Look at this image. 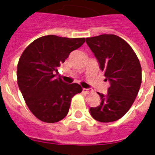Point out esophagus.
Here are the masks:
<instances>
[{
	"label": "esophagus",
	"mask_w": 155,
	"mask_h": 155,
	"mask_svg": "<svg viewBox=\"0 0 155 155\" xmlns=\"http://www.w3.org/2000/svg\"><path fill=\"white\" fill-rule=\"evenodd\" d=\"M93 91V90L91 88H83V92L86 93V94H89Z\"/></svg>",
	"instance_id": "1"
}]
</instances>
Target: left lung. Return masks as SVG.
<instances>
[{
    "mask_svg": "<svg viewBox=\"0 0 155 155\" xmlns=\"http://www.w3.org/2000/svg\"><path fill=\"white\" fill-rule=\"evenodd\" d=\"M86 42L109 82L108 93H98L101 102L90 113L98 122H114L128 112L137 95L141 66L130 46L117 35L103 34L86 38Z\"/></svg>",
    "mask_w": 155,
    "mask_h": 155,
    "instance_id": "obj_1",
    "label": "left lung"
}]
</instances>
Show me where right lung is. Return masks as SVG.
I'll list each match as a JSON object with an SVG mask.
<instances>
[{"mask_svg":"<svg viewBox=\"0 0 155 155\" xmlns=\"http://www.w3.org/2000/svg\"><path fill=\"white\" fill-rule=\"evenodd\" d=\"M84 38L42 36L28 45L19 59L17 78L19 89L32 114L45 123H57L68 113L71 98L81 92L80 84H67L54 72Z\"/></svg>","mask_w":155,"mask_h":155,"instance_id":"1","label":"right lung"}]
</instances>
